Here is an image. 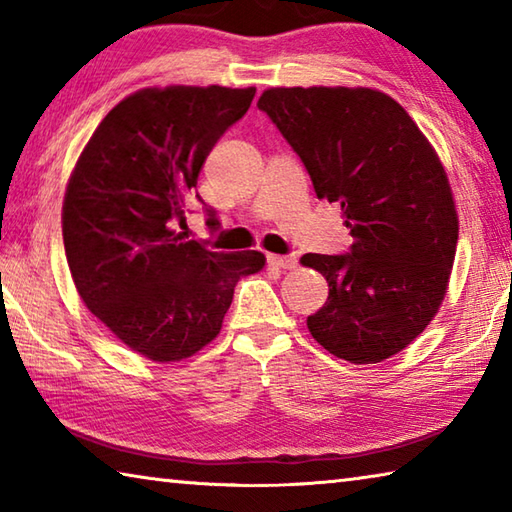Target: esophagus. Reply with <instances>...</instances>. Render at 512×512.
<instances>
[{
	"label": "esophagus",
	"mask_w": 512,
	"mask_h": 512,
	"mask_svg": "<svg viewBox=\"0 0 512 512\" xmlns=\"http://www.w3.org/2000/svg\"><path fill=\"white\" fill-rule=\"evenodd\" d=\"M267 263L272 267H278V269H294L298 265L296 256H278V254H269L267 256Z\"/></svg>",
	"instance_id": "1"
}]
</instances>
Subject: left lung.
<instances>
[{
    "instance_id": "1",
    "label": "left lung",
    "mask_w": 512,
    "mask_h": 512,
    "mask_svg": "<svg viewBox=\"0 0 512 512\" xmlns=\"http://www.w3.org/2000/svg\"><path fill=\"white\" fill-rule=\"evenodd\" d=\"M310 173L339 202L345 256L305 254L330 285L307 330L356 365L390 359L426 330L446 296L459 216L443 162L403 106L368 86H274L258 98Z\"/></svg>"
}]
</instances>
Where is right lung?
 I'll return each mask as SVG.
<instances>
[{
  "label": "right lung",
  "mask_w": 512,
  "mask_h": 512,
  "mask_svg": "<svg viewBox=\"0 0 512 512\" xmlns=\"http://www.w3.org/2000/svg\"><path fill=\"white\" fill-rule=\"evenodd\" d=\"M254 93L220 84L140 89L106 113L71 171L62 236L77 294L144 359L176 363L200 352L220 334L236 283L265 267L254 249L211 252L169 227Z\"/></svg>",
  "instance_id": "1"
}]
</instances>
